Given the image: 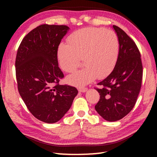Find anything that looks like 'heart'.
<instances>
[{
	"mask_svg": "<svg viewBox=\"0 0 157 157\" xmlns=\"http://www.w3.org/2000/svg\"><path fill=\"white\" fill-rule=\"evenodd\" d=\"M90 76L87 70L75 72L70 76L69 82L75 87L80 88H83L90 82Z\"/></svg>",
	"mask_w": 157,
	"mask_h": 157,
	"instance_id": "obj_1",
	"label": "heart"
}]
</instances>
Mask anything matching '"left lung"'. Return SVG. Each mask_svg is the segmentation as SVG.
Masks as SVG:
<instances>
[{
  "instance_id": "1",
  "label": "left lung",
  "mask_w": 157,
  "mask_h": 157,
  "mask_svg": "<svg viewBox=\"0 0 157 157\" xmlns=\"http://www.w3.org/2000/svg\"><path fill=\"white\" fill-rule=\"evenodd\" d=\"M69 28L40 25L26 35L15 59V73L20 96L32 114L40 121H59L71 107L78 90L59 84L64 78L59 67L57 51ZM55 84L54 86H49Z\"/></svg>"
}]
</instances>
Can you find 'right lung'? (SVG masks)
<instances>
[{
    "label": "right lung",
    "instance_id": "right-lung-1",
    "mask_svg": "<svg viewBox=\"0 0 157 157\" xmlns=\"http://www.w3.org/2000/svg\"><path fill=\"white\" fill-rule=\"evenodd\" d=\"M119 48L114 69L96 88L100 94L96 111L106 121L124 117L134 108L142 79L141 55L136 43L117 26H113Z\"/></svg>",
    "mask_w": 157,
    "mask_h": 157
}]
</instances>
